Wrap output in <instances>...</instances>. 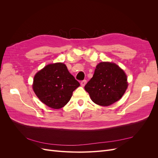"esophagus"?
Instances as JSON below:
<instances>
[{
  "instance_id": "obj_1",
  "label": "esophagus",
  "mask_w": 158,
  "mask_h": 158,
  "mask_svg": "<svg viewBox=\"0 0 158 158\" xmlns=\"http://www.w3.org/2000/svg\"><path fill=\"white\" fill-rule=\"evenodd\" d=\"M86 82H87L86 80H82V82H80V84H81V85H82V87H84V85H85V84H86Z\"/></svg>"
}]
</instances>
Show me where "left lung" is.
<instances>
[{"label": "left lung", "instance_id": "1", "mask_svg": "<svg viewBox=\"0 0 158 158\" xmlns=\"http://www.w3.org/2000/svg\"><path fill=\"white\" fill-rule=\"evenodd\" d=\"M127 86L125 72L116 64L102 62L96 66L84 89L95 103L109 106L122 98Z\"/></svg>", "mask_w": 158, "mask_h": 158}]
</instances>
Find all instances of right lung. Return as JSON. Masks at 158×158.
<instances>
[{
	"mask_svg": "<svg viewBox=\"0 0 158 158\" xmlns=\"http://www.w3.org/2000/svg\"><path fill=\"white\" fill-rule=\"evenodd\" d=\"M80 85L63 63L47 65L35 74L33 89L41 101L52 109L67 103L73 92Z\"/></svg>",
	"mask_w": 158,
	"mask_h": 158,
	"instance_id": "add662e5",
	"label": "right lung"
}]
</instances>
